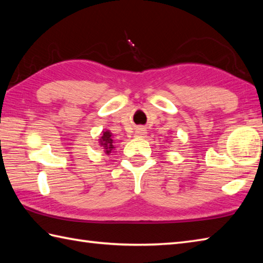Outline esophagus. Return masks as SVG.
<instances>
[{
    "label": "esophagus",
    "instance_id": "1",
    "mask_svg": "<svg viewBox=\"0 0 263 263\" xmlns=\"http://www.w3.org/2000/svg\"><path fill=\"white\" fill-rule=\"evenodd\" d=\"M146 135H147V131L142 127L138 128V130L136 131V137H138V138H144V136Z\"/></svg>",
    "mask_w": 263,
    "mask_h": 263
}]
</instances>
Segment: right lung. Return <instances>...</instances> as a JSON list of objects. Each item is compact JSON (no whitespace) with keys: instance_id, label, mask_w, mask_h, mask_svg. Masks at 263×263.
<instances>
[{"instance_id":"1","label":"right lung","mask_w":263,"mask_h":263,"mask_svg":"<svg viewBox=\"0 0 263 263\" xmlns=\"http://www.w3.org/2000/svg\"><path fill=\"white\" fill-rule=\"evenodd\" d=\"M113 139H111V133L109 131H103V135L99 139V144L104 148L105 154L109 155L111 153V150L114 149V144H113Z\"/></svg>"}]
</instances>
